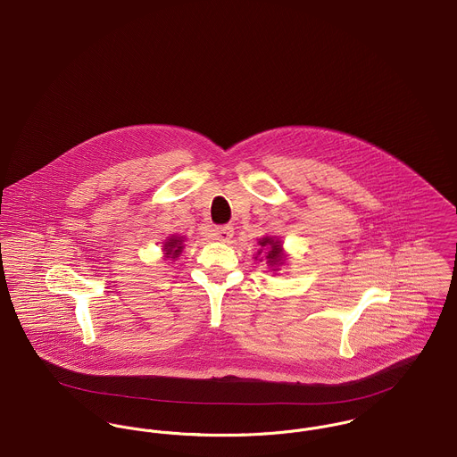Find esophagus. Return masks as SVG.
I'll use <instances>...</instances> for the list:
<instances>
[{
	"mask_svg": "<svg viewBox=\"0 0 457 457\" xmlns=\"http://www.w3.org/2000/svg\"><path fill=\"white\" fill-rule=\"evenodd\" d=\"M233 235H235V231L229 224L217 226V228H213V233H212L213 240H217V242H229L233 238Z\"/></svg>",
	"mask_w": 457,
	"mask_h": 457,
	"instance_id": "34e87169",
	"label": "esophagus"
}]
</instances>
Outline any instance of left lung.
I'll return each mask as SVG.
<instances>
[{
	"instance_id": "left-lung-1",
	"label": "left lung",
	"mask_w": 457,
	"mask_h": 457,
	"mask_svg": "<svg viewBox=\"0 0 457 457\" xmlns=\"http://www.w3.org/2000/svg\"><path fill=\"white\" fill-rule=\"evenodd\" d=\"M268 245H270V250L266 252V253H268V255H266L268 262H270V264H278V262H281L283 253H281L280 242H273L271 238H262V240H261V246Z\"/></svg>"
}]
</instances>
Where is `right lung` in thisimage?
<instances>
[{"mask_svg": "<svg viewBox=\"0 0 457 457\" xmlns=\"http://www.w3.org/2000/svg\"><path fill=\"white\" fill-rule=\"evenodd\" d=\"M182 240L180 238H170L169 242H165V253H167V257H172V259H176L177 255H179V252L182 250Z\"/></svg>", "mask_w": 457, "mask_h": 457, "instance_id": "obj_1", "label": "right lung"}]
</instances>
